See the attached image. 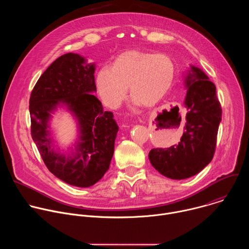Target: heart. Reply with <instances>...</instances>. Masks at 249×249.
<instances>
[{
    "mask_svg": "<svg viewBox=\"0 0 249 249\" xmlns=\"http://www.w3.org/2000/svg\"><path fill=\"white\" fill-rule=\"evenodd\" d=\"M175 72L173 61L165 54L129 50L118 55L110 69L98 70L94 84L101 101L109 108L119 107L128 88L135 106L144 104L151 107L168 93Z\"/></svg>",
    "mask_w": 249,
    "mask_h": 249,
    "instance_id": "b5f03b06",
    "label": "heart"
}]
</instances>
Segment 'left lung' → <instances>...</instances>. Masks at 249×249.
<instances>
[{"instance_id": "1", "label": "left lung", "mask_w": 249, "mask_h": 249, "mask_svg": "<svg viewBox=\"0 0 249 249\" xmlns=\"http://www.w3.org/2000/svg\"><path fill=\"white\" fill-rule=\"evenodd\" d=\"M187 89L186 123L180 142L149 153L152 165L163 176L181 180L199 173L215 154L222 108L216 86L203 71L190 65L184 76Z\"/></svg>"}]
</instances>
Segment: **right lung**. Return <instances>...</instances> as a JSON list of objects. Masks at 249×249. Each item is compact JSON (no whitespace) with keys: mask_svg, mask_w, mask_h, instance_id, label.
<instances>
[{"mask_svg":"<svg viewBox=\"0 0 249 249\" xmlns=\"http://www.w3.org/2000/svg\"><path fill=\"white\" fill-rule=\"evenodd\" d=\"M95 64L79 54L56 59L41 75L29 99L31 136L47 168L62 181L89 187L108 170L118 125L92 93ZM66 107L78 126V137L61 150L50 131L52 114Z\"/></svg>","mask_w":249,"mask_h":249,"instance_id":"right-lung-1","label":"right lung"}]
</instances>
